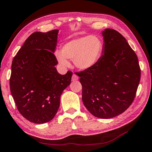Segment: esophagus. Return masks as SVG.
Returning <instances> with one entry per match:
<instances>
[{"label":"esophagus","mask_w":152,"mask_h":152,"mask_svg":"<svg viewBox=\"0 0 152 152\" xmlns=\"http://www.w3.org/2000/svg\"><path fill=\"white\" fill-rule=\"evenodd\" d=\"M78 79V76L76 75V74H74L73 75H72V81H76Z\"/></svg>","instance_id":"34e87169"}]
</instances>
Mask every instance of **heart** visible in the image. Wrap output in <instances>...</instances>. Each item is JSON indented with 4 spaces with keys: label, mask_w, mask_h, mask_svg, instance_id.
I'll return each instance as SVG.
<instances>
[{
    "label": "heart",
    "mask_w": 152,
    "mask_h": 152,
    "mask_svg": "<svg viewBox=\"0 0 152 152\" xmlns=\"http://www.w3.org/2000/svg\"><path fill=\"white\" fill-rule=\"evenodd\" d=\"M103 51V42L97 36H85L71 40L62 47L61 52L56 51L55 56L60 65L67 67L73 60L79 69L85 70L92 67L99 61Z\"/></svg>",
    "instance_id": "1"
}]
</instances>
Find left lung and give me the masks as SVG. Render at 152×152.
<instances>
[{
    "label": "left lung",
    "mask_w": 152,
    "mask_h": 152,
    "mask_svg": "<svg viewBox=\"0 0 152 152\" xmlns=\"http://www.w3.org/2000/svg\"><path fill=\"white\" fill-rule=\"evenodd\" d=\"M102 55L94 67L78 73L82 100L87 110L100 118L123 113L135 98L140 80L138 57L118 31H102Z\"/></svg>",
    "instance_id": "obj_1"
}]
</instances>
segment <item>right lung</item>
<instances>
[{"label":"right lung","mask_w":152,"mask_h":152,"mask_svg":"<svg viewBox=\"0 0 152 152\" xmlns=\"http://www.w3.org/2000/svg\"><path fill=\"white\" fill-rule=\"evenodd\" d=\"M58 34V30L54 29L31 34L12 61V97L20 114L36 124L54 118L62 93L71 83V71L61 75L55 67Z\"/></svg>","instance_id":"1"}]
</instances>
